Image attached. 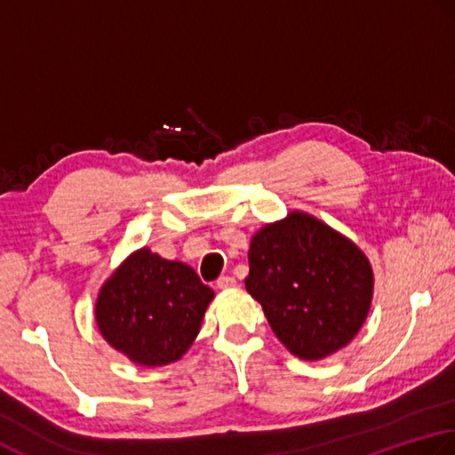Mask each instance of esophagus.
I'll return each instance as SVG.
<instances>
[{"label": "esophagus", "instance_id": "1", "mask_svg": "<svg viewBox=\"0 0 455 455\" xmlns=\"http://www.w3.org/2000/svg\"><path fill=\"white\" fill-rule=\"evenodd\" d=\"M237 284V281L234 279V276H220V279L216 281V286L221 291H228V289H234V286Z\"/></svg>", "mask_w": 455, "mask_h": 455}]
</instances>
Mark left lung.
Wrapping results in <instances>:
<instances>
[{"instance_id":"left-lung-1","label":"left lung","mask_w":455,"mask_h":455,"mask_svg":"<svg viewBox=\"0 0 455 455\" xmlns=\"http://www.w3.org/2000/svg\"><path fill=\"white\" fill-rule=\"evenodd\" d=\"M245 289L286 349L322 359L346 347L367 318V257L316 218L292 214L251 237Z\"/></svg>"}]
</instances>
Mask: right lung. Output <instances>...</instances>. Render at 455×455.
<instances>
[{"label": "right lung", "mask_w": 455, "mask_h": 455, "mask_svg": "<svg viewBox=\"0 0 455 455\" xmlns=\"http://www.w3.org/2000/svg\"><path fill=\"white\" fill-rule=\"evenodd\" d=\"M212 299L192 267L139 249L101 286L96 320L109 346L159 367L187 354Z\"/></svg>", "instance_id": "add662e5"}]
</instances>
